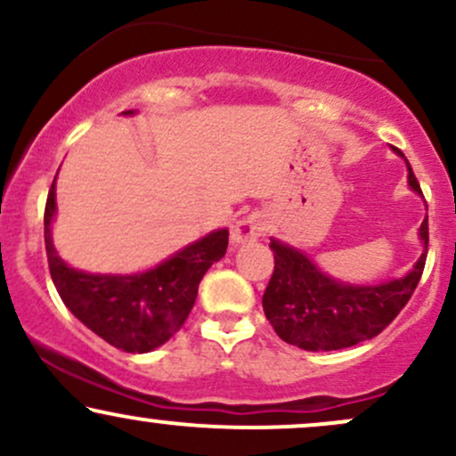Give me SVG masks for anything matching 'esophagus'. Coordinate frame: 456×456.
<instances>
[{"label":"esophagus","instance_id":"esophagus-1","mask_svg":"<svg viewBox=\"0 0 456 456\" xmlns=\"http://www.w3.org/2000/svg\"><path fill=\"white\" fill-rule=\"evenodd\" d=\"M265 232H268V221L261 214H248V216H244L242 221L235 224L232 240L235 244L257 242L259 238H264Z\"/></svg>","mask_w":456,"mask_h":456}]
</instances>
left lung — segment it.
I'll return each instance as SVG.
<instances>
[{
	"mask_svg": "<svg viewBox=\"0 0 456 456\" xmlns=\"http://www.w3.org/2000/svg\"><path fill=\"white\" fill-rule=\"evenodd\" d=\"M407 171L410 186L422 192L410 162ZM420 238L428 246V218L422 221ZM270 248L274 272L265 287L264 313L282 341L308 352H332L378 337L410 302L427 261L425 250L403 279L354 287L330 279L306 255L279 240H272Z\"/></svg>",
	"mask_w": 456,
	"mask_h": 456,
	"instance_id": "left-lung-1",
	"label": "left lung"
}]
</instances>
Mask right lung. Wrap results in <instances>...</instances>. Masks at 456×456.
I'll return each mask as SVG.
<instances>
[{"label": "right lung", "mask_w": 456, "mask_h": 456, "mask_svg": "<svg viewBox=\"0 0 456 456\" xmlns=\"http://www.w3.org/2000/svg\"><path fill=\"white\" fill-rule=\"evenodd\" d=\"M53 214L55 182L45 206V248L57 294L78 322L109 345L130 354L160 347L184 326L197 300L199 282L214 261L227 253L229 244V232L221 229L143 274H87L57 257L51 242Z\"/></svg>", "instance_id": "obj_1"}]
</instances>
